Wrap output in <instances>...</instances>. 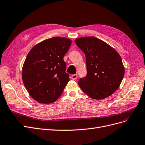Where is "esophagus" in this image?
<instances>
[{
    "label": "esophagus",
    "instance_id": "1",
    "mask_svg": "<svg viewBox=\"0 0 145 145\" xmlns=\"http://www.w3.org/2000/svg\"><path fill=\"white\" fill-rule=\"evenodd\" d=\"M78 78V74H72L71 76V78L73 80H75V79Z\"/></svg>",
    "mask_w": 145,
    "mask_h": 145
}]
</instances>
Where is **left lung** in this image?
<instances>
[{
    "instance_id": "obj_1",
    "label": "left lung",
    "mask_w": 145,
    "mask_h": 145,
    "mask_svg": "<svg viewBox=\"0 0 145 145\" xmlns=\"http://www.w3.org/2000/svg\"><path fill=\"white\" fill-rule=\"evenodd\" d=\"M85 54L87 73L78 85L92 99L100 100L118 89L125 74L120 55L109 44L95 37H81L74 40Z\"/></svg>"
}]
</instances>
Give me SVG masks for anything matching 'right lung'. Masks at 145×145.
Listing matches in <instances>:
<instances>
[{
	"label": "right lung",
	"mask_w": 145,
	"mask_h": 145,
	"mask_svg": "<svg viewBox=\"0 0 145 145\" xmlns=\"http://www.w3.org/2000/svg\"><path fill=\"white\" fill-rule=\"evenodd\" d=\"M71 43L65 37H52L35 45L27 54L22 68L23 82L39 103L55 102L69 81L63 57Z\"/></svg>",
	"instance_id": "obj_1"
}]
</instances>
